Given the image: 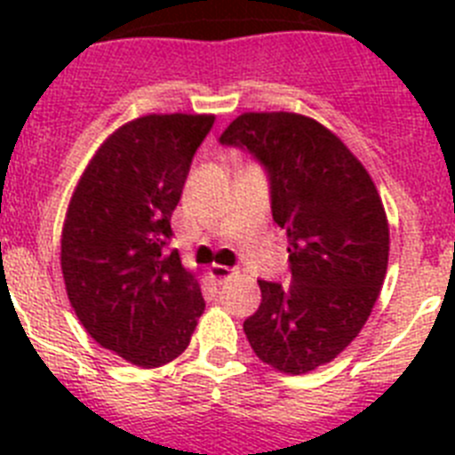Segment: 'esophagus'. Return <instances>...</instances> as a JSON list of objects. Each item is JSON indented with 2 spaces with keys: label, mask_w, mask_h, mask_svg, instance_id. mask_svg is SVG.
Here are the masks:
<instances>
[{
  "label": "esophagus",
  "mask_w": 455,
  "mask_h": 455,
  "mask_svg": "<svg viewBox=\"0 0 455 455\" xmlns=\"http://www.w3.org/2000/svg\"><path fill=\"white\" fill-rule=\"evenodd\" d=\"M209 275H212V280H214L216 284H223V283H228V280H230L232 275H235V268L214 264V267L209 268Z\"/></svg>",
  "instance_id": "34e87169"
}]
</instances>
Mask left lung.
Returning <instances> with one entry per match:
<instances>
[{
    "label": "left lung",
    "instance_id": "obj_1",
    "mask_svg": "<svg viewBox=\"0 0 455 455\" xmlns=\"http://www.w3.org/2000/svg\"><path fill=\"white\" fill-rule=\"evenodd\" d=\"M220 143L267 168L289 241L291 283L257 280L262 303L243 332L262 363L300 376L335 360L371 315L389 257L383 200L339 136L307 116L241 114Z\"/></svg>",
    "mask_w": 455,
    "mask_h": 455
}]
</instances>
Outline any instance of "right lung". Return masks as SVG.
<instances>
[{"mask_svg":"<svg viewBox=\"0 0 455 455\" xmlns=\"http://www.w3.org/2000/svg\"><path fill=\"white\" fill-rule=\"evenodd\" d=\"M209 114H150L124 123L88 162L68 204L61 271L88 335L155 369L182 355L204 312L198 277L166 252L191 159Z\"/></svg>","mask_w":455,"mask_h":455,"instance_id":"1","label":"right lung"}]
</instances>
